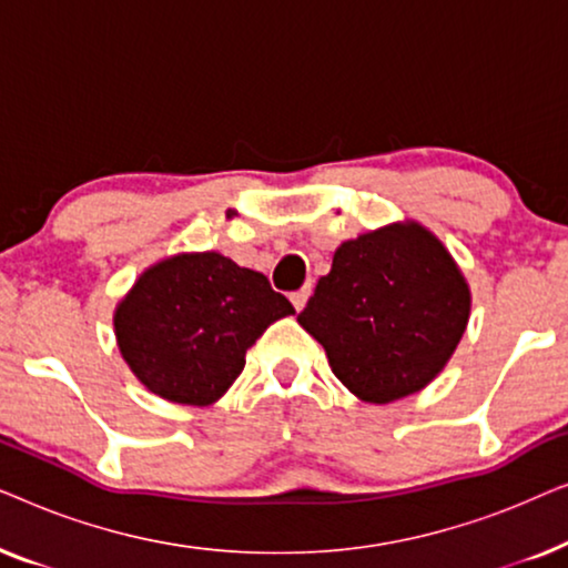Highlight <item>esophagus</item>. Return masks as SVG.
Returning a JSON list of instances; mask_svg holds the SVG:
<instances>
[{"label": "esophagus", "instance_id": "1", "mask_svg": "<svg viewBox=\"0 0 568 568\" xmlns=\"http://www.w3.org/2000/svg\"><path fill=\"white\" fill-rule=\"evenodd\" d=\"M310 292H313V286H302V290L300 292H292V305H294V310H297V313H300V310L302 307H305L307 305V297H310Z\"/></svg>", "mask_w": 568, "mask_h": 568}]
</instances>
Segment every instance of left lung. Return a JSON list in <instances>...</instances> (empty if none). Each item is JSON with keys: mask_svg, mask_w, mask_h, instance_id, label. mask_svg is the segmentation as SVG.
Wrapping results in <instances>:
<instances>
[{"mask_svg": "<svg viewBox=\"0 0 568 568\" xmlns=\"http://www.w3.org/2000/svg\"><path fill=\"white\" fill-rule=\"evenodd\" d=\"M468 315V282L447 247L398 222L341 243L297 321L356 398L393 403L445 369Z\"/></svg>", "mask_w": 568, "mask_h": 568, "instance_id": "8db88e82", "label": "left lung"}]
</instances>
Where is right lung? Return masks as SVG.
Segmentation results:
<instances>
[{"instance_id":"1","label":"right lung","mask_w":568,"mask_h":568,"mask_svg":"<svg viewBox=\"0 0 568 568\" xmlns=\"http://www.w3.org/2000/svg\"><path fill=\"white\" fill-rule=\"evenodd\" d=\"M292 302L222 253H181L136 278L113 315L115 341L146 390L212 406L245 367V352Z\"/></svg>"}]
</instances>
